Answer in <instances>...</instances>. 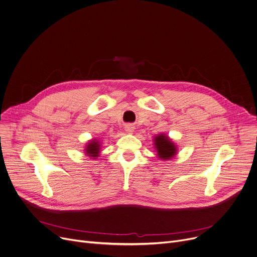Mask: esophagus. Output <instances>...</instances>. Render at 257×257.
I'll use <instances>...</instances> for the list:
<instances>
[{
    "mask_svg": "<svg viewBox=\"0 0 257 257\" xmlns=\"http://www.w3.org/2000/svg\"><path fill=\"white\" fill-rule=\"evenodd\" d=\"M134 130H135V127L132 125V124H127V125H125V131L127 132V133H133L134 132Z\"/></svg>",
    "mask_w": 257,
    "mask_h": 257,
    "instance_id": "obj_1",
    "label": "esophagus"
}]
</instances>
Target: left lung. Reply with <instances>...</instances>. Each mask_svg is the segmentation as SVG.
<instances>
[{
    "label": "left lung",
    "mask_w": 257,
    "mask_h": 257,
    "mask_svg": "<svg viewBox=\"0 0 257 257\" xmlns=\"http://www.w3.org/2000/svg\"><path fill=\"white\" fill-rule=\"evenodd\" d=\"M154 146L157 157L163 161L171 160L177 155V146L164 133L157 134L154 137Z\"/></svg>",
    "instance_id": "1"
}]
</instances>
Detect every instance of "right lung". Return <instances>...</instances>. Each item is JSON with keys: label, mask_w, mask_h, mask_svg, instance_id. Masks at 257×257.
<instances>
[{"label": "right lung", "mask_w": 257, "mask_h": 257, "mask_svg": "<svg viewBox=\"0 0 257 257\" xmlns=\"http://www.w3.org/2000/svg\"><path fill=\"white\" fill-rule=\"evenodd\" d=\"M100 151H101V143L97 138H93L91 141H89L84 149L85 155L92 159H96L99 156Z\"/></svg>", "instance_id": "add662e5"}]
</instances>
